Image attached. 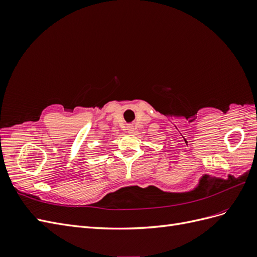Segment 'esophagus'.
<instances>
[{
    "label": "esophagus",
    "mask_w": 257,
    "mask_h": 257,
    "mask_svg": "<svg viewBox=\"0 0 257 257\" xmlns=\"http://www.w3.org/2000/svg\"><path fill=\"white\" fill-rule=\"evenodd\" d=\"M126 130H127V133L132 134V133H133V132H134V126H133V125H128Z\"/></svg>",
    "instance_id": "1"
}]
</instances>
